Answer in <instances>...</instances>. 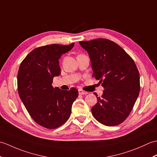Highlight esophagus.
Returning <instances> with one entry per match:
<instances>
[{"label": "esophagus", "mask_w": 157, "mask_h": 157, "mask_svg": "<svg viewBox=\"0 0 157 157\" xmlns=\"http://www.w3.org/2000/svg\"><path fill=\"white\" fill-rule=\"evenodd\" d=\"M79 92V94H81V95H84V94H88V92H86V91H84L82 90H78Z\"/></svg>", "instance_id": "esophagus-1"}]
</instances>
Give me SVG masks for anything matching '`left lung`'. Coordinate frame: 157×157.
Segmentation results:
<instances>
[{
    "mask_svg": "<svg viewBox=\"0 0 157 157\" xmlns=\"http://www.w3.org/2000/svg\"><path fill=\"white\" fill-rule=\"evenodd\" d=\"M87 51L92 77L104 88L101 97L92 108L94 117L106 126L121 124L131 113L139 95L140 75L133 59L110 40L97 38L80 41Z\"/></svg>",
    "mask_w": 157,
    "mask_h": 157,
    "instance_id": "left-lung-1",
    "label": "left lung"
}]
</instances>
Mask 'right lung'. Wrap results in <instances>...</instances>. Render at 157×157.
<instances>
[{
	"instance_id": "1",
	"label": "right lung",
	"mask_w": 157,
	"mask_h": 157,
	"mask_svg": "<svg viewBox=\"0 0 157 157\" xmlns=\"http://www.w3.org/2000/svg\"><path fill=\"white\" fill-rule=\"evenodd\" d=\"M69 45L48 44L29 53L19 66L17 89L19 97L31 117L38 125L56 129L67 121L78 90L53 88V78L61 74L59 59L71 50Z\"/></svg>"
}]
</instances>
